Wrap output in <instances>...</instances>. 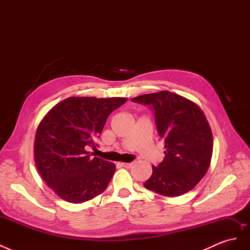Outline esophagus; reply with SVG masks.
Here are the masks:
<instances>
[{
	"label": "esophagus",
	"mask_w": 250,
	"mask_h": 250,
	"mask_svg": "<svg viewBox=\"0 0 250 250\" xmlns=\"http://www.w3.org/2000/svg\"><path fill=\"white\" fill-rule=\"evenodd\" d=\"M121 165H122L124 168H127V169H129V168L132 167V163H121Z\"/></svg>",
	"instance_id": "esophagus-1"
}]
</instances>
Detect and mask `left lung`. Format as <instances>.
<instances>
[{
    "label": "left lung",
    "instance_id": "obj_1",
    "mask_svg": "<svg viewBox=\"0 0 250 250\" xmlns=\"http://www.w3.org/2000/svg\"><path fill=\"white\" fill-rule=\"evenodd\" d=\"M153 109L165 158L152 166L145 188L167 197L191 191L206 175L213 154V133L201 108L187 98L162 90L132 98Z\"/></svg>",
    "mask_w": 250,
    "mask_h": 250
}]
</instances>
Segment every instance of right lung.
I'll return each instance as SVG.
<instances>
[{
    "mask_svg": "<svg viewBox=\"0 0 250 250\" xmlns=\"http://www.w3.org/2000/svg\"><path fill=\"white\" fill-rule=\"evenodd\" d=\"M126 98L70 97L42 118L34 140V161L41 176L60 198L82 203L107 188L116 165L90 158L110 113Z\"/></svg>",
    "mask_w": 250,
    "mask_h": 250,
    "instance_id": "add662e5",
    "label": "right lung"
}]
</instances>
